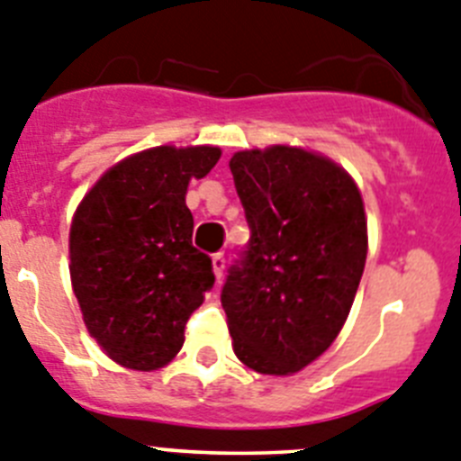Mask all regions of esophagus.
I'll return each instance as SVG.
<instances>
[{"mask_svg":"<svg viewBox=\"0 0 461 461\" xmlns=\"http://www.w3.org/2000/svg\"><path fill=\"white\" fill-rule=\"evenodd\" d=\"M211 259H213V273H215V277L221 280L222 271H225V252H215V255L211 257Z\"/></svg>","mask_w":461,"mask_h":461,"instance_id":"obj_1","label":"esophagus"}]
</instances>
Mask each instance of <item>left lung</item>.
<instances>
[{"instance_id": "obj_1", "label": "left lung", "mask_w": 461, "mask_h": 461, "mask_svg": "<svg viewBox=\"0 0 461 461\" xmlns=\"http://www.w3.org/2000/svg\"><path fill=\"white\" fill-rule=\"evenodd\" d=\"M250 239L222 285L231 347L261 375H292L338 338L367 257V221L351 176L294 147L230 160Z\"/></svg>"}]
</instances>
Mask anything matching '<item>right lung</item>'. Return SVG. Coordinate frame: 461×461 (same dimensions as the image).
Returning a JSON list of instances; mask_svg holds the SVG:
<instances>
[{"mask_svg":"<svg viewBox=\"0 0 461 461\" xmlns=\"http://www.w3.org/2000/svg\"><path fill=\"white\" fill-rule=\"evenodd\" d=\"M218 147H156L105 172L70 225V280L91 338L114 363L156 370L184 347L190 314L213 287L211 257L193 246L190 179Z\"/></svg>","mask_w":461,"mask_h":461,"instance_id":"obj_1","label":"right lung"}]
</instances>
